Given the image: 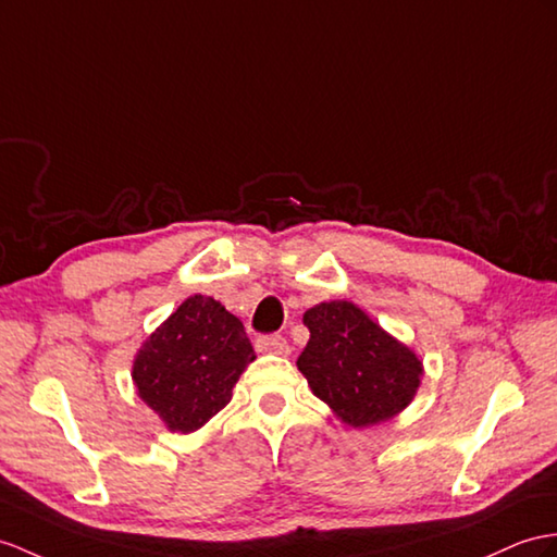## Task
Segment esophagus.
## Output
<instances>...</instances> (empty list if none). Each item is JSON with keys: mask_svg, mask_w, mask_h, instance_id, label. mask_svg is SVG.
I'll return each mask as SVG.
<instances>
[{"mask_svg": "<svg viewBox=\"0 0 557 557\" xmlns=\"http://www.w3.org/2000/svg\"><path fill=\"white\" fill-rule=\"evenodd\" d=\"M257 351H262V355H278V357H288L290 355V345L283 335H262L257 337L255 343Z\"/></svg>", "mask_w": 557, "mask_h": 557, "instance_id": "obj_1", "label": "esophagus"}]
</instances>
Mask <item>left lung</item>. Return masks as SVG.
<instances>
[{"label":"left lung","mask_w":557,"mask_h":557,"mask_svg":"<svg viewBox=\"0 0 557 557\" xmlns=\"http://www.w3.org/2000/svg\"><path fill=\"white\" fill-rule=\"evenodd\" d=\"M309 343L297 359L314 395L351 428L395 418L411 404L423 361L347 300L305 311Z\"/></svg>","instance_id":"left-lung-1"}]
</instances>
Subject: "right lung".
<instances>
[{
	"label": "right lung",
	"instance_id": "right-lung-1",
	"mask_svg": "<svg viewBox=\"0 0 557 557\" xmlns=\"http://www.w3.org/2000/svg\"><path fill=\"white\" fill-rule=\"evenodd\" d=\"M250 361L255 351L243 323L212 297L194 295L148 335L132 381L162 423L186 435L232 401Z\"/></svg>",
	"mask_w": 557,
	"mask_h": 557
}]
</instances>
